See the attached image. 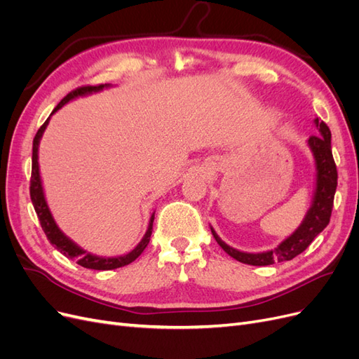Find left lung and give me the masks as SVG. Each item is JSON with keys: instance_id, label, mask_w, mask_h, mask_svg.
Returning a JSON list of instances; mask_svg holds the SVG:
<instances>
[{"instance_id": "left-lung-1", "label": "left lung", "mask_w": 359, "mask_h": 359, "mask_svg": "<svg viewBox=\"0 0 359 359\" xmlns=\"http://www.w3.org/2000/svg\"><path fill=\"white\" fill-rule=\"evenodd\" d=\"M314 126L319 130V135L310 136L307 145L314 158L316 182H314V193L310 208L295 232L287 236L286 240L281 241L276 248L268 250V252L245 253L222 241V238L211 227L215 241L219 243V245L227 255L236 259L238 262L255 266H265L273 265L276 262L292 260L293 257L301 255L311 244L314 238L328 226L334 205V194L337 189V168L332 158L331 132L328 126L320 121L319 118L314 119Z\"/></svg>"}]
</instances>
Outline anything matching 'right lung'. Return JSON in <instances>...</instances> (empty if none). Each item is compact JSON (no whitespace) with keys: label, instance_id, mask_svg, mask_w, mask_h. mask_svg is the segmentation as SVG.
Instances as JSON below:
<instances>
[{"label":"right lung","instance_id":"1","mask_svg":"<svg viewBox=\"0 0 359 359\" xmlns=\"http://www.w3.org/2000/svg\"><path fill=\"white\" fill-rule=\"evenodd\" d=\"M109 86H112V85L111 83H104V85H97V86H82V88H78V90L72 91L70 94H67L57 104L55 109L52 111L50 116L55 114L58 109H61L64 104H67L69 102L78 99V97L88 95V94H93V93H99V91H102L104 88H109ZM50 116L46 119L45 124H43L39 128V132H37L34 140H32V169H31L29 194H31V202H32V205H34V210L37 212V217H39V220H40L43 232L46 233L49 243L53 247H55L60 253H62L64 256L69 257V259L78 260V264L81 266H83V268L107 271V269L121 268V266H126L128 264H132L133 260H136L140 255H142L145 247L149 243L151 233H153V222H154V214L156 212H153V215H151L148 229H147L142 240H140V243L130 253H127L124 256H115V257L95 256V255H93L90 252H86V250H83L82 247H79L74 241H72L70 238L60 229L55 219H53V215H52V212L49 210L46 198H45V190H43L41 177H40V168H39V145H40V139H41L43 133H45V130H46V127L49 124Z\"/></svg>","mask_w":359,"mask_h":359}]
</instances>
